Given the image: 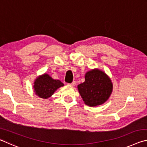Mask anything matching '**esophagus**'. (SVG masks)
I'll list each match as a JSON object with an SVG mask.
<instances>
[{"instance_id": "34e87169", "label": "esophagus", "mask_w": 147, "mask_h": 147, "mask_svg": "<svg viewBox=\"0 0 147 147\" xmlns=\"http://www.w3.org/2000/svg\"><path fill=\"white\" fill-rule=\"evenodd\" d=\"M69 86H75V85H76V82L74 81V82H72L71 84H69Z\"/></svg>"}]
</instances>
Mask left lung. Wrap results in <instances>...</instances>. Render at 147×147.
Instances as JSON below:
<instances>
[{"label": "left lung", "mask_w": 147, "mask_h": 147, "mask_svg": "<svg viewBox=\"0 0 147 147\" xmlns=\"http://www.w3.org/2000/svg\"><path fill=\"white\" fill-rule=\"evenodd\" d=\"M113 83L105 72L93 69L85 74V82L77 86L86 105L96 107L108 100L113 91Z\"/></svg>", "instance_id": "8db88e82"}]
</instances>
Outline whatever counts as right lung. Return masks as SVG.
Instances as JSON below:
<instances>
[{"label": "right lung", "instance_id": "obj_1", "mask_svg": "<svg viewBox=\"0 0 147 147\" xmlns=\"http://www.w3.org/2000/svg\"><path fill=\"white\" fill-rule=\"evenodd\" d=\"M63 86L60 80L54 79L49 74L44 73L35 79L33 89L35 94L39 98L47 99L51 97L57 89Z\"/></svg>", "mask_w": 147, "mask_h": 147}]
</instances>
